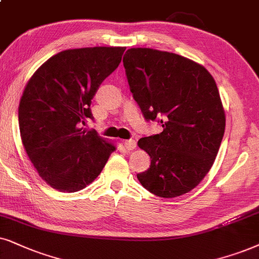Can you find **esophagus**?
I'll return each mask as SVG.
<instances>
[{"label": "esophagus", "instance_id": "esophagus-1", "mask_svg": "<svg viewBox=\"0 0 259 259\" xmlns=\"http://www.w3.org/2000/svg\"><path fill=\"white\" fill-rule=\"evenodd\" d=\"M123 145H124V148L127 149V150L135 149L136 146H137L135 140H125V141H124V142H123Z\"/></svg>", "mask_w": 259, "mask_h": 259}]
</instances>
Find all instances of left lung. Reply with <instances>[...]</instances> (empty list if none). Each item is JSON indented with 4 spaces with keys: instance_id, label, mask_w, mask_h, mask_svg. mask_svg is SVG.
Masks as SVG:
<instances>
[{
    "instance_id": "8db88e82",
    "label": "left lung",
    "mask_w": 259,
    "mask_h": 259,
    "mask_svg": "<svg viewBox=\"0 0 259 259\" xmlns=\"http://www.w3.org/2000/svg\"><path fill=\"white\" fill-rule=\"evenodd\" d=\"M123 64L145 118L162 126V133L139 140L152 160L137 178L159 197L191 191L214 163L225 134L215 80L201 64L154 49H129Z\"/></svg>"
}]
</instances>
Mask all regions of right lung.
<instances>
[{
  "mask_svg": "<svg viewBox=\"0 0 259 259\" xmlns=\"http://www.w3.org/2000/svg\"><path fill=\"white\" fill-rule=\"evenodd\" d=\"M124 51L107 47L62 51L26 84L19 105L22 145L39 176L54 189L86 188L116 149L96 130L81 126L93 119L92 99L117 69Z\"/></svg>",
  "mask_w": 259,
  "mask_h": 259,
  "instance_id": "right-lung-1",
  "label": "right lung"
}]
</instances>
